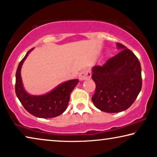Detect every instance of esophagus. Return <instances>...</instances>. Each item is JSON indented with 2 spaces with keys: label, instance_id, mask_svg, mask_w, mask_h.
Wrapping results in <instances>:
<instances>
[{
  "label": "esophagus",
  "instance_id": "1",
  "mask_svg": "<svg viewBox=\"0 0 157 157\" xmlns=\"http://www.w3.org/2000/svg\"><path fill=\"white\" fill-rule=\"evenodd\" d=\"M91 71L87 69H84V70H83L80 73V74H79L78 78L80 80L83 81V80H86V79L90 78H91Z\"/></svg>",
  "mask_w": 157,
  "mask_h": 157
}]
</instances>
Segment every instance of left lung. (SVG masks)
Listing matches in <instances>:
<instances>
[{"label":"left lung","instance_id":"1","mask_svg":"<svg viewBox=\"0 0 157 157\" xmlns=\"http://www.w3.org/2000/svg\"><path fill=\"white\" fill-rule=\"evenodd\" d=\"M121 50L102 66L92 68L91 78L96 83L92 96L94 106L107 113H118L132 106L142 86L140 62L125 46L117 44Z\"/></svg>","mask_w":157,"mask_h":157}]
</instances>
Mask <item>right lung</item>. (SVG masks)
I'll return each instance as SVG.
<instances>
[{"label": "right lung", "mask_w": 157, "mask_h": 157, "mask_svg": "<svg viewBox=\"0 0 157 157\" xmlns=\"http://www.w3.org/2000/svg\"><path fill=\"white\" fill-rule=\"evenodd\" d=\"M33 48L28 51L18 64L16 74V94L25 110L34 117L43 119L56 117L66 111L70 100V94L79 80L72 79L66 81L43 95L29 94L23 87L21 71L23 62Z\"/></svg>", "instance_id": "obj_1"}]
</instances>
